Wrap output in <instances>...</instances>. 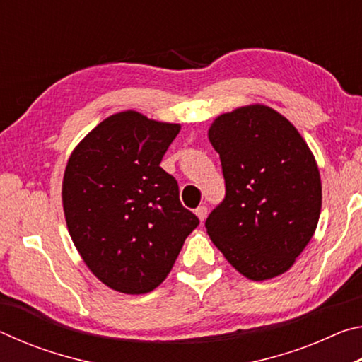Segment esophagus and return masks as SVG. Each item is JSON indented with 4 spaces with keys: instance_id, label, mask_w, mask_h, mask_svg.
I'll use <instances>...</instances> for the list:
<instances>
[{
    "instance_id": "esophagus-1",
    "label": "esophagus",
    "mask_w": 362,
    "mask_h": 362,
    "mask_svg": "<svg viewBox=\"0 0 362 362\" xmlns=\"http://www.w3.org/2000/svg\"><path fill=\"white\" fill-rule=\"evenodd\" d=\"M194 214H196V216H198V218L201 220V222H203V220L207 217V207H206V206H199V207H196Z\"/></svg>"
}]
</instances>
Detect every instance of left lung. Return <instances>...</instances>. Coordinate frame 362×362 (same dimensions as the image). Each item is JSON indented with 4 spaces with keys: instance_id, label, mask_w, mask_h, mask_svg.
Returning <instances> with one entry per match:
<instances>
[{
    "instance_id": "left-lung-1",
    "label": "left lung",
    "mask_w": 362,
    "mask_h": 362,
    "mask_svg": "<svg viewBox=\"0 0 362 362\" xmlns=\"http://www.w3.org/2000/svg\"><path fill=\"white\" fill-rule=\"evenodd\" d=\"M225 198L206 220L212 243L238 272L265 281L289 269L316 230L321 179L308 145L265 105L214 121Z\"/></svg>"
}]
</instances>
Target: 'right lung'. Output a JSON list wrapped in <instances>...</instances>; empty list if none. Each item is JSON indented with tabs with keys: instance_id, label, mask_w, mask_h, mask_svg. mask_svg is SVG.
Returning <instances> with one entry per match:
<instances>
[{
	"instance_id": "1",
	"label": "right lung",
	"mask_w": 362,
	"mask_h": 362,
	"mask_svg": "<svg viewBox=\"0 0 362 362\" xmlns=\"http://www.w3.org/2000/svg\"><path fill=\"white\" fill-rule=\"evenodd\" d=\"M180 131L122 112L102 121L71 153L64 211L73 243L103 284L122 293L155 289L199 218L159 164Z\"/></svg>"
}]
</instances>
